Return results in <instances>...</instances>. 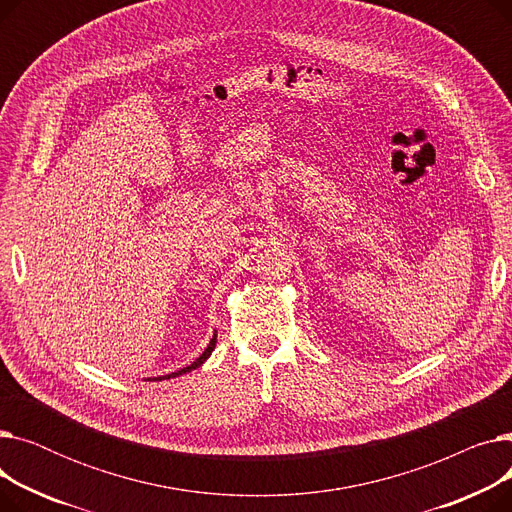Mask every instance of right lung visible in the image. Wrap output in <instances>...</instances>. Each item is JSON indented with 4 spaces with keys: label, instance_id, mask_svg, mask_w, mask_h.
<instances>
[{
    "label": "right lung",
    "instance_id": "right-lung-1",
    "mask_svg": "<svg viewBox=\"0 0 512 512\" xmlns=\"http://www.w3.org/2000/svg\"><path fill=\"white\" fill-rule=\"evenodd\" d=\"M215 348V334H213V338H211V342L207 344V348L203 351V355L199 357V359H195L191 365L188 367H182L180 371H174V373H170V375H166V380H170V378H178V375H182V373H186V371H193V369H197V367H201L205 361H207V357L211 355V351Z\"/></svg>",
    "mask_w": 512,
    "mask_h": 512
}]
</instances>
